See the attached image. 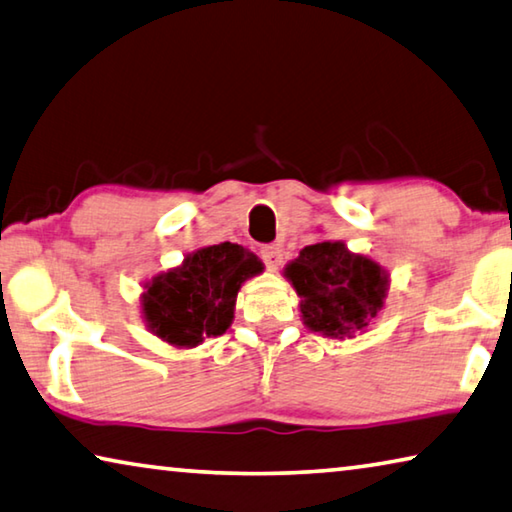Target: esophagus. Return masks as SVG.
Here are the masks:
<instances>
[{
	"label": "esophagus",
	"mask_w": 512,
	"mask_h": 512,
	"mask_svg": "<svg viewBox=\"0 0 512 512\" xmlns=\"http://www.w3.org/2000/svg\"><path fill=\"white\" fill-rule=\"evenodd\" d=\"M259 255H262L266 269L269 271H275L282 262V250L278 243H269V246H262L259 248Z\"/></svg>",
	"instance_id": "esophagus-1"
}]
</instances>
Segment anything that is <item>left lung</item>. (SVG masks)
Returning a JSON list of instances; mask_svg holds the SVG:
<instances>
[{
	"instance_id": "obj_1",
	"label": "left lung",
	"mask_w": 512,
	"mask_h": 512,
	"mask_svg": "<svg viewBox=\"0 0 512 512\" xmlns=\"http://www.w3.org/2000/svg\"><path fill=\"white\" fill-rule=\"evenodd\" d=\"M285 278L300 298L305 326L330 339H351L367 330L385 307L389 289L383 266L351 253L344 241L305 246L285 266Z\"/></svg>"
}]
</instances>
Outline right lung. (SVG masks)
Listing matches in <instances>:
<instances>
[{
	"label": "right lung",
	"mask_w": 512,
	"mask_h": 512,
	"mask_svg": "<svg viewBox=\"0 0 512 512\" xmlns=\"http://www.w3.org/2000/svg\"><path fill=\"white\" fill-rule=\"evenodd\" d=\"M264 271L257 255L239 243L193 250L184 262L143 285L145 326L161 342L193 348L230 328L243 282Z\"/></svg>",
	"instance_id": "obj_1"
}]
</instances>
